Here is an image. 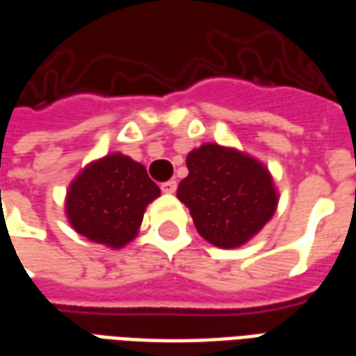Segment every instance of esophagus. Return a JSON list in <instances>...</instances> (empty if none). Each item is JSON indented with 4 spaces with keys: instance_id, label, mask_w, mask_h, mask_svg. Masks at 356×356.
<instances>
[{
    "instance_id": "1",
    "label": "esophagus",
    "mask_w": 356,
    "mask_h": 356,
    "mask_svg": "<svg viewBox=\"0 0 356 356\" xmlns=\"http://www.w3.org/2000/svg\"><path fill=\"white\" fill-rule=\"evenodd\" d=\"M160 188H162V193L173 194L175 193V188H177V181H173V179H171V181H165V183L160 185Z\"/></svg>"
}]
</instances>
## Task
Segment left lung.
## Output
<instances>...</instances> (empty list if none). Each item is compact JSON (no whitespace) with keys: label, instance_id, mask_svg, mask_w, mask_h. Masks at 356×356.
I'll list each match as a JSON object with an SVG mask.
<instances>
[{"label":"left lung","instance_id":"1","mask_svg":"<svg viewBox=\"0 0 356 356\" xmlns=\"http://www.w3.org/2000/svg\"><path fill=\"white\" fill-rule=\"evenodd\" d=\"M177 198L204 240L217 248L246 244L273 217L276 196L267 168L234 148L202 145L186 156Z\"/></svg>","mask_w":356,"mask_h":356}]
</instances>
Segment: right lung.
<instances>
[{
    "instance_id": "obj_1",
    "label": "right lung",
    "mask_w": 356,
    "mask_h": 356,
    "mask_svg": "<svg viewBox=\"0 0 356 356\" xmlns=\"http://www.w3.org/2000/svg\"><path fill=\"white\" fill-rule=\"evenodd\" d=\"M160 196L145 165L129 156L108 154L89 163L68 188L66 216L91 242L122 248L137 236L143 213Z\"/></svg>"
}]
</instances>
